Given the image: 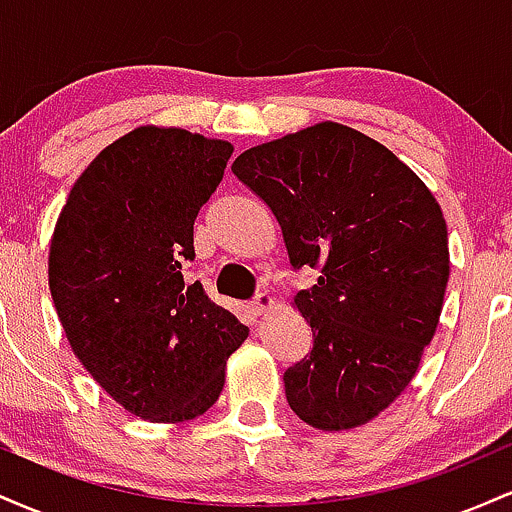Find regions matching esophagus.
Returning <instances> with one entry per match:
<instances>
[{
	"label": "esophagus",
	"instance_id": "obj_1",
	"mask_svg": "<svg viewBox=\"0 0 512 512\" xmlns=\"http://www.w3.org/2000/svg\"><path fill=\"white\" fill-rule=\"evenodd\" d=\"M252 310H255V313H264V310H269L274 305V298L269 296V293H257L255 298H252Z\"/></svg>",
	"mask_w": 512,
	"mask_h": 512
}]
</instances>
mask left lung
<instances>
[{
    "mask_svg": "<svg viewBox=\"0 0 512 512\" xmlns=\"http://www.w3.org/2000/svg\"><path fill=\"white\" fill-rule=\"evenodd\" d=\"M231 170L272 209L291 267L320 269L293 298L313 349L284 373L291 409L320 431L366 424L402 395L436 334L450 276L436 197L337 122L252 146Z\"/></svg>",
    "mask_w": 512,
    "mask_h": 512,
    "instance_id": "obj_1",
    "label": "left lung"
}]
</instances>
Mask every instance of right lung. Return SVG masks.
<instances>
[{"mask_svg":"<svg viewBox=\"0 0 512 512\" xmlns=\"http://www.w3.org/2000/svg\"><path fill=\"white\" fill-rule=\"evenodd\" d=\"M233 146L185 129L139 127L74 182L50 243V293L76 358L129 414L195 419L223 390L248 327L185 286L195 219Z\"/></svg>","mask_w":512,"mask_h":512,"instance_id":"right-lung-1","label":"right lung"}]
</instances>
